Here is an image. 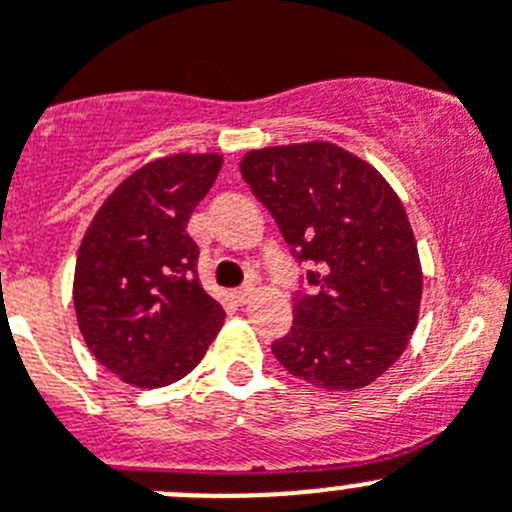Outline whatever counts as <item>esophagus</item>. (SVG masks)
<instances>
[{"instance_id": "1", "label": "esophagus", "mask_w": 512, "mask_h": 512, "mask_svg": "<svg viewBox=\"0 0 512 512\" xmlns=\"http://www.w3.org/2000/svg\"><path fill=\"white\" fill-rule=\"evenodd\" d=\"M232 298H234V303H237V305H247V303H250V298H252V288L234 290Z\"/></svg>"}]
</instances>
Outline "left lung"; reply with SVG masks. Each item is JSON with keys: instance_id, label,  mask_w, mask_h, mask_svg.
Wrapping results in <instances>:
<instances>
[{"instance_id": "left-lung-1", "label": "left lung", "mask_w": 512, "mask_h": 512, "mask_svg": "<svg viewBox=\"0 0 512 512\" xmlns=\"http://www.w3.org/2000/svg\"><path fill=\"white\" fill-rule=\"evenodd\" d=\"M240 171L295 257L315 267V295L295 300L272 353L318 389H364L419 321L424 275L404 204L369 161L328 141L255 148Z\"/></svg>"}]
</instances>
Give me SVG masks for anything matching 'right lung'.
Wrapping results in <instances>:
<instances>
[{
    "instance_id": "right-lung-1",
    "label": "right lung",
    "mask_w": 512,
    "mask_h": 512,
    "mask_svg": "<svg viewBox=\"0 0 512 512\" xmlns=\"http://www.w3.org/2000/svg\"><path fill=\"white\" fill-rule=\"evenodd\" d=\"M219 154L148 161L108 194L75 262L78 328L98 364L138 389L184 379L207 353L224 310L197 278L191 212L222 169Z\"/></svg>"
}]
</instances>
